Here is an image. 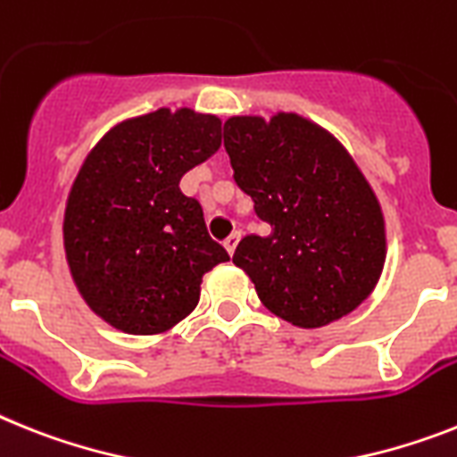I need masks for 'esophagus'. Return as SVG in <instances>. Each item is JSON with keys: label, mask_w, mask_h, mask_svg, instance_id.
<instances>
[{"label": "esophagus", "mask_w": 457, "mask_h": 457, "mask_svg": "<svg viewBox=\"0 0 457 457\" xmlns=\"http://www.w3.org/2000/svg\"><path fill=\"white\" fill-rule=\"evenodd\" d=\"M239 232H232V235L228 237V239H225V251L229 253V255H232V253H235V248H237V244H239Z\"/></svg>", "instance_id": "34e87169"}]
</instances>
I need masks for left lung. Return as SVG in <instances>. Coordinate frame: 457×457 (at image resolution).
<instances>
[{"instance_id": "8db88e82", "label": "left lung", "mask_w": 457, "mask_h": 457, "mask_svg": "<svg viewBox=\"0 0 457 457\" xmlns=\"http://www.w3.org/2000/svg\"><path fill=\"white\" fill-rule=\"evenodd\" d=\"M237 186L253 199L267 237L239 241L232 262L271 313L312 329L335 323L371 295L386 264L377 193L335 134L278 111L225 120Z\"/></svg>"}]
</instances>
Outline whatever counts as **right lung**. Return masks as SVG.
<instances>
[{
    "mask_svg": "<svg viewBox=\"0 0 457 457\" xmlns=\"http://www.w3.org/2000/svg\"><path fill=\"white\" fill-rule=\"evenodd\" d=\"M220 148V118L157 109L118 122L87 153L64 209V255L80 297L128 335L190 316L202 276L228 262L179 181Z\"/></svg>",
    "mask_w": 457,
    "mask_h": 457,
    "instance_id": "1",
    "label": "right lung"
}]
</instances>
